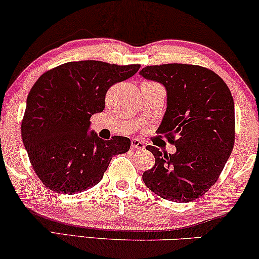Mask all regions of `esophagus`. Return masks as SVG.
I'll use <instances>...</instances> for the list:
<instances>
[{"label": "esophagus", "instance_id": "esophagus-1", "mask_svg": "<svg viewBox=\"0 0 259 259\" xmlns=\"http://www.w3.org/2000/svg\"><path fill=\"white\" fill-rule=\"evenodd\" d=\"M132 148L133 150H144L145 144L143 143V141H140L138 139H133L132 140Z\"/></svg>", "mask_w": 259, "mask_h": 259}]
</instances>
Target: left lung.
Instances as JSON below:
<instances>
[{
    "instance_id": "obj_1",
    "label": "left lung",
    "mask_w": 259,
    "mask_h": 259,
    "mask_svg": "<svg viewBox=\"0 0 259 259\" xmlns=\"http://www.w3.org/2000/svg\"><path fill=\"white\" fill-rule=\"evenodd\" d=\"M145 79L164 84L167 108L157 133L175 154L148 145L155 164L143 173L152 192L169 201L194 200L217 182L235 145V104L228 84L211 69L186 63L146 66Z\"/></svg>"
}]
</instances>
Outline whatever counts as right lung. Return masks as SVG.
Returning a JSON list of instances; mask_svg holds the SVG:
<instances>
[{"mask_svg":"<svg viewBox=\"0 0 259 259\" xmlns=\"http://www.w3.org/2000/svg\"><path fill=\"white\" fill-rule=\"evenodd\" d=\"M139 68L86 60L63 63L36 80L28 94L21 134L46 187L61 194L91 189L102 179L113 155L130 150L128 138L102 140L87 132L91 116L104 111L109 87Z\"/></svg>","mask_w":259,"mask_h":259,"instance_id":"1","label":"right lung"}]
</instances>
